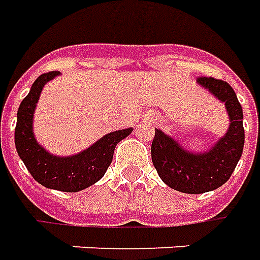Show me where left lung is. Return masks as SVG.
<instances>
[{
	"instance_id": "left-lung-1",
	"label": "left lung",
	"mask_w": 260,
	"mask_h": 260,
	"mask_svg": "<svg viewBox=\"0 0 260 260\" xmlns=\"http://www.w3.org/2000/svg\"><path fill=\"white\" fill-rule=\"evenodd\" d=\"M197 83L225 104L230 128L218 142L204 153L184 150L160 129H155L152 142V161L161 180L169 187L187 194L215 190L231 177L242 156L245 131L242 107L226 81L214 77H199Z\"/></svg>"
}]
</instances>
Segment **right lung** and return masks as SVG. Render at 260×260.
I'll list each match as a JSON object with an SVG mask.
<instances>
[{
    "label": "right lung",
    "instance_id": "right-lung-1",
    "mask_svg": "<svg viewBox=\"0 0 260 260\" xmlns=\"http://www.w3.org/2000/svg\"><path fill=\"white\" fill-rule=\"evenodd\" d=\"M56 76H59V72H49L39 76L28 95L22 100L16 114L15 146L29 173L39 184L59 191L76 193L97 183L104 176L111 165L117 143L129 135L132 128L107 134L77 155L66 157L50 155L36 142L32 124L42 88Z\"/></svg>",
    "mask_w": 260,
    "mask_h": 260
}]
</instances>
